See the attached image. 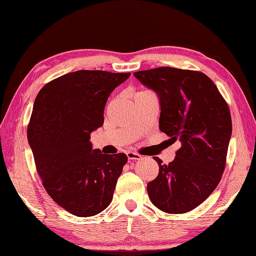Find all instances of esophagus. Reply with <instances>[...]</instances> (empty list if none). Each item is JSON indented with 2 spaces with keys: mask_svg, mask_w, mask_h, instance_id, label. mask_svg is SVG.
<instances>
[{
  "mask_svg": "<svg viewBox=\"0 0 256 256\" xmlns=\"http://www.w3.org/2000/svg\"><path fill=\"white\" fill-rule=\"evenodd\" d=\"M126 156H128V160H140L142 157H141V154H136V152H133V151H128V152H126Z\"/></svg>",
  "mask_w": 256,
  "mask_h": 256,
  "instance_id": "obj_1",
  "label": "esophagus"
}]
</instances>
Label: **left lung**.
Here are the masks:
<instances>
[{
    "label": "left lung",
    "mask_w": 256,
    "mask_h": 256,
    "mask_svg": "<svg viewBox=\"0 0 256 256\" xmlns=\"http://www.w3.org/2000/svg\"><path fill=\"white\" fill-rule=\"evenodd\" d=\"M159 96L160 131L180 142L168 164L154 157L159 174L148 183L151 202L166 214L196 209L214 192L226 167L232 116L228 104L200 71L162 66L134 72Z\"/></svg>",
    "instance_id": "8db88e82"
}]
</instances>
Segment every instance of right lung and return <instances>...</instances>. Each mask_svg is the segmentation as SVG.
Masks as SVG:
<instances>
[{
  "mask_svg": "<svg viewBox=\"0 0 256 256\" xmlns=\"http://www.w3.org/2000/svg\"><path fill=\"white\" fill-rule=\"evenodd\" d=\"M131 73L80 70L50 81L38 92L27 128L34 164L46 192L78 216L105 210L125 154L92 150L90 134L104 124L110 94Z\"/></svg>",
  "mask_w": 256,
  "mask_h": 256,
  "instance_id": "1",
  "label": "right lung"
}]
</instances>
